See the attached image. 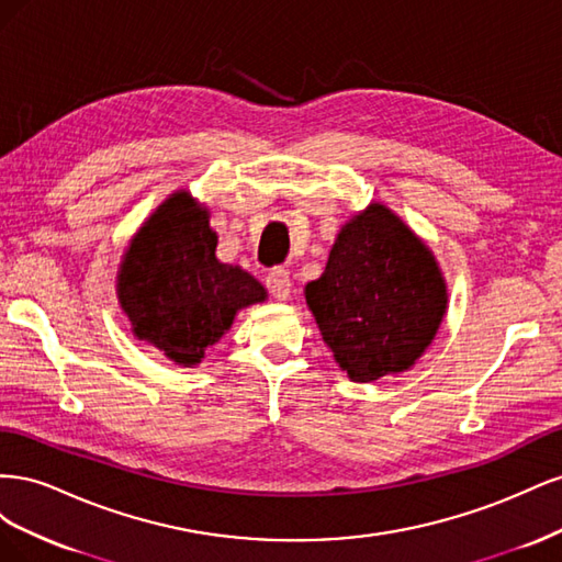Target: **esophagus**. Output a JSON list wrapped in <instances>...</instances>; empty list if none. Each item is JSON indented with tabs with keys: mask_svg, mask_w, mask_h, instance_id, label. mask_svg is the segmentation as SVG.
Instances as JSON below:
<instances>
[{
	"mask_svg": "<svg viewBox=\"0 0 562 562\" xmlns=\"http://www.w3.org/2000/svg\"><path fill=\"white\" fill-rule=\"evenodd\" d=\"M291 274H288V269H283V267H274L267 274V288H269V293L274 295L277 300H288L291 297Z\"/></svg>",
	"mask_w": 562,
	"mask_h": 562,
	"instance_id": "34e87169",
	"label": "esophagus"
}]
</instances>
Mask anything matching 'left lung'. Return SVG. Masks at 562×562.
Returning a JSON list of instances; mask_svg holds the SVG:
<instances>
[{
  "label": "left lung",
  "mask_w": 562,
  "mask_h": 562,
  "mask_svg": "<svg viewBox=\"0 0 562 562\" xmlns=\"http://www.w3.org/2000/svg\"><path fill=\"white\" fill-rule=\"evenodd\" d=\"M304 300L347 378L375 382L411 370L431 347L448 312V283L431 248L372 201L339 229Z\"/></svg>",
  "instance_id": "1"
}]
</instances>
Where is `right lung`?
Here are the masks:
<instances>
[{"label":"right lung","mask_w":562,"mask_h":562,"mask_svg":"<svg viewBox=\"0 0 562 562\" xmlns=\"http://www.w3.org/2000/svg\"><path fill=\"white\" fill-rule=\"evenodd\" d=\"M209 206L178 190L133 234L116 271L131 333L182 368L201 363L241 310L267 300L239 265L215 258Z\"/></svg>","instance_id":"add662e5"}]
</instances>
